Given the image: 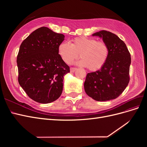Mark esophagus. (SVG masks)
Returning a JSON list of instances; mask_svg holds the SVG:
<instances>
[{"instance_id": "esophagus-1", "label": "esophagus", "mask_w": 147, "mask_h": 147, "mask_svg": "<svg viewBox=\"0 0 147 147\" xmlns=\"http://www.w3.org/2000/svg\"><path fill=\"white\" fill-rule=\"evenodd\" d=\"M77 70V68H75V67H71L70 68V72H74L75 70Z\"/></svg>"}]
</instances>
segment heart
Segmentation results:
<instances>
[{
    "label": "heart",
    "mask_w": 147,
    "mask_h": 147,
    "mask_svg": "<svg viewBox=\"0 0 147 147\" xmlns=\"http://www.w3.org/2000/svg\"><path fill=\"white\" fill-rule=\"evenodd\" d=\"M57 50L62 59L68 64H72L78 58L80 53L82 59L77 64L88 67V69L91 71L101 69L109 56V48L105 43L85 37L75 38L70 43L62 42Z\"/></svg>",
    "instance_id": "b5f03b06"
}]
</instances>
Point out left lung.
<instances>
[{"instance_id":"obj_1","label":"left lung","mask_w":147,"mask_h":147,"mask_svg":"<svg viewBox=\"0 0 147 147\" xmlns=\"http://www.w3.org/2000/svg\"><path fill=\"white\" fill-rule=\"evenodd\" d=\"M92 35L102 38L108 46L109 56L101 69L87 74L84 91L97 101L115 99L129 82L131 55L126 44L115 34L101 30Z\"/></svg>"}]
</instances>
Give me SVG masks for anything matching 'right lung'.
Segmentation results:
<instances>
[{
    "mask_svg": "<svg viewBox=\"0 0 147 147\" xmlns=\"http://www.w3.org/2000/svg\"><path fill=\"white\" fill-rule=\"evenodd\" d=\"M64 37L63 34L42 27L21 44L16 60L18 82L35 102L51 103L62 94L64 76L70 72L57 50Z\"/></svg>",
    "mask_w": 147,
    "mask_h": 147,
    "instance_id": "add662e5",
    "label": "right lung"
}]
</instances>
